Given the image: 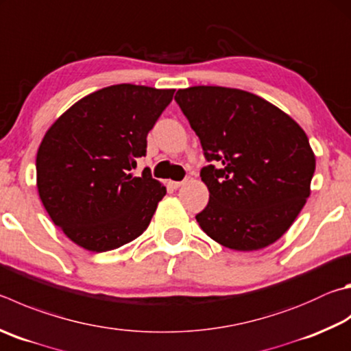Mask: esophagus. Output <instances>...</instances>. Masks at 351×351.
<instances>
[{
    "label": "esophagus",
    "instance_id": "obj_1",
    "mask_svg": "<svg viewBox=\"0 0 351 351\" xmlns=\"http://www.w3.org/2000/svg\"><path fill=\"white\" fill-rule=\"evenodd\" d=\"M169 186H170L171 189H175V190H176V189H180V187L182 186V182H178V181H170V182H169Z\"/></svg>",
    "mask_w": 351,
    "mask_h": 351
}]
</instances>
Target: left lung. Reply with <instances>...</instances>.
I'll list each match as a JSON object with an SVG mask.
<instances>
[{"label":"left lung","instance_id":"obj_1","mask_svg":"<svg viewBox=\"0 0 351 351\" xmlns=\"http://www.w3.org/2000/svg\"><path fill=\"white\" fill-rule=\"evenodd\" d=\"M176 103L199 136L210 199L196 215L210 238L237 252L271 245L289 230L310 196L316 158L295 119L239 88H180Z\"/></svg>","mask_w":351,"mask_h":351}]
</instances>
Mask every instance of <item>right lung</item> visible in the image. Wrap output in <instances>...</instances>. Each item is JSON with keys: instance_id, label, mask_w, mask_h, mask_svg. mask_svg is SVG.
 I'll use <instances>...</instances> for the list:
<instances>
[{"instance_id": "1", "label": "right lung", "mask_w": 351, "mask_h": 351, "mask_svg": "<svg viewBox=\"0 0 351 351\" xmlns=\"http://www.w3.org/2000/svg\"><path fill=\"white\" fill-rule=\"evenodd\" d=\"M175 88L104 87L69 107L36 154V187L55 226L88 252L114 250L145 232L167 193L150 173L135 176L147 135Z\"/></svg>"}]
</instances>
